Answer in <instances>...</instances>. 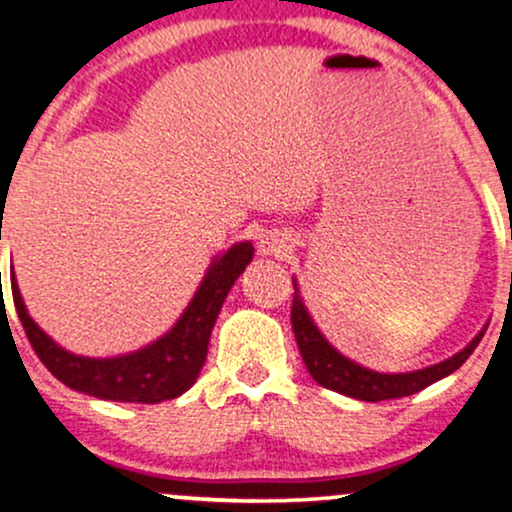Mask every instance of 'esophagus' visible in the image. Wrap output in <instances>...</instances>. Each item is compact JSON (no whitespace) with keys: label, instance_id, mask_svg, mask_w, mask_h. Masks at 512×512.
Returning <instances> with one entry per match:
<instances>
[{"label":"esophagus","instance_id":"34e87169","mask_svg":"<svg viewBox=\"0 0 512 512\" xmlns=\"http://www.w3.org/2000/svg\"><path fill=\"white\" fill-rule=\"evenodd\" d=\"M291 252V245L289 240L274 236V233H269V236H264L260 240V255H272V257H286Z\"/></svg>","mask_w":512,"mask_h":512}]
</instances>
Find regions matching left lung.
<instances>
[{
  "label": "left lung",
  "instance_id": "8db88e82",
  "mask_svg": "<svg viewBox=\"0 0 512 512\" xmlns=\"http://www.w3.org/2000/svg\"><path fill=\"white\" fill-rule=\"evenodd\" d=\"M296 289V284H293ZM291 325L293 334H296L298 349H301L303 363L308 368V373L313 375L315 383H320L327 390L339 392V395L361 399V402H383V399H399L407 395H416L424 387L433 385L436 380L445 378V375L455 373L457 368L472 356V351L477 349L481 337L486 330H481L477 337L472 339L460 354H455L448 361L436 363V366L414 370V373H375V370L356 366L354 361L344 358L339 351H334L327 339L317 332V327L310 320L308 310L298 296V291L293 293V305H291Z\"/></svg>",
  "mask_w": 512,
  "mask_h": 512
}]
</instances>
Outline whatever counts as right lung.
Returning a JSON list of instances; mask_svg holds the SVG:
<instances>
[{
    "label": "right lung",
    "mask_w": 512,
    "mask_h": 512,
    "mask_svg": "<svg viewBox=\"0 0 512 512\" xmlns=\"http://www.w3.org/2000/svg\"><path fill=\"white\" fill-rule=\"evenodd\" d=\"M252 255H255L252 243L233 245L226 255L211 264L185 315L166 337L129 356L103 358V361L74 356L52 342L28 317L14 276H11V296L33 351L60 383L110 402L156 404L180 397L195 385L199 370L207 361L209 337L221 305L250 264Z\"/></svg>",
    "instance_id": "add662e5"
}]
</instances>
